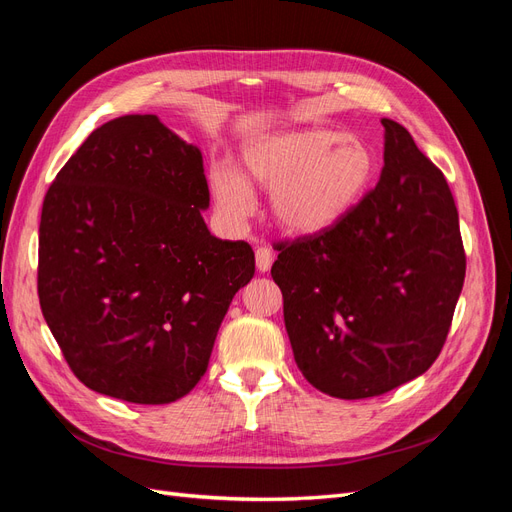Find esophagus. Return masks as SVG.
Listing matches in <instances>:
<instances>
[{
    "label": "esophagus",
    "mask_w": 512,
    "mask_h": 512,
    "mask_svg": "<svg viewBox=\"0 0 512 512\" xmlns=\"http://www.w3.org/2000/svg\"><path fill=\"white\" fill-rule=\"evenodd\" d=\"M273 258H275V254H273L271 247H267V245L258 247V250H256V267H258V271L260 273H267L271 269V265H273Z\"/></svg>",
    "instance_id": "34e87169"
}]
</instances>
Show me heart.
<instances>
[{
    "instance_id": "obj_1",
    "label": "heart",
    "mask_w": 512,
    "mask_h": 512,
    "mask_svg": "<svg viewBox=\"0 0 512 512\" xmlns=\"http://www.w3.org/2000/svg\"><path fill=\"white\" fill-rule=\"evenodd\" d=\"M243 176L232 166L211 170L215 203L230 220H245L256 198L250 185L271 190L275 224L309 237L333 228L359 205L376 160L354 134L297 130L258 138L243 149Z\"/></svg>"
}]
</instances>
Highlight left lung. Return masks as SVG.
<instances>
[{
	"label": "left lung",
	"instance_id": "1",
	"mask_svg": "<svg viewBox=\"0 0 512 512\" xmlns=\"http://www.w3.org/2000/svg\"><path fill=\"white\" fill-rule=\"evenodd\" d=\"M380 181L320 235L275 243L294 361L337 399L414 380L438 359L466 277L459 215L442 170L393 119Z\"/></svg>",
	"mask_w": 512,
	"mask_h": 512
}]
</instances>
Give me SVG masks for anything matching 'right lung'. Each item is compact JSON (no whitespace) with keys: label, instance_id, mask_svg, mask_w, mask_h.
Masks as SVG:
<instances>
[{"label":"right lung","instance_id":"obj_1","mask_svg":"<svg viewBox=\"0 0 512 512\" xmlns=\"http://www.w3.org/2000/svg\"><path fill=\"white\" fill-rule=\"evenodd\" d=\"M203 153L156 115L87 136L44 196L42 316L87 389L170 404L205 376L220 324L254 277L245 241L213 237Z\"/></svg>","mask_w":512,"mask_h":512}]
</instances>
